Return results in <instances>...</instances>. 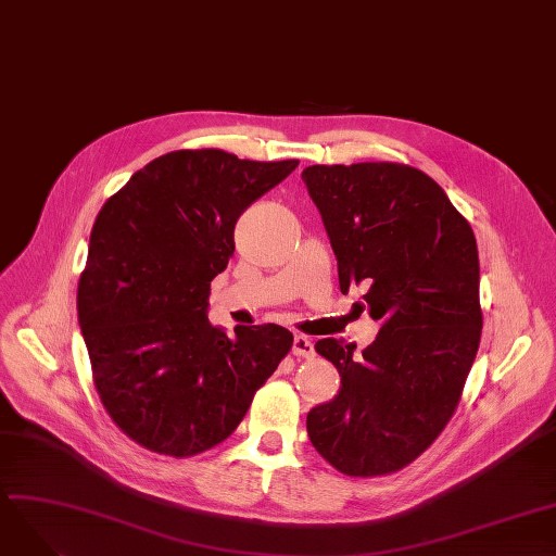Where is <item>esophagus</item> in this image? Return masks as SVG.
<instances>
[{"mask_svg": "<svg viewBox=\"0 0 556 556\" xmlns=\"http://www.w3.org/2000/svg\"><path fill=\"white\" fill-rule=\"evenodd\" d=\"M292 353H294L296 357H312V355H314V343H312L305 334H296V337H294Z\"/></svg>", "mask_w": 556, "mask_h": 556, "instance_id": "1", "label": "esophagus"}]
</instances>
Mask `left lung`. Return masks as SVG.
Masks as SVG:
<instances>
[{
	"instance_id": "1",
	"label": "left lung",
	"mask_w": 556,
	"mask_h": 556,
	"mask_svg": "<svg viewBox=\"0 0 556 556\" xmlns=\"http://www.w3.org/2000/svg\"><path fill=\"white\" fill-rule=\"evenodd\" d=\"M337 255L339 289L380 332L362 355L316 341L341 389L307 414V437L349 478H380L422 455L453 418L480 349V257L439 185L401 163L312 165L301 174Z\"/></svg>"
}]
</instances>
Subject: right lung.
<instances>
[{"label": "right lung", "mask_w": 556, "mask_h": 556, "mask_svg": "<svg viewBox=\"0 0 556 556\" xmlns=\"http://www.w3.org/2000/svg\"><path fill=\"white\" fill-rule=\"evenodd\" d=\"M299 161L222 149L155 157L103 203L76 309L103 409L142 447L176 459L228 439L294 337L276 324L207 321L210 282L232 257L244 210Z\"/></svg>", "instance_id": "obj_1"}]
</instances>
